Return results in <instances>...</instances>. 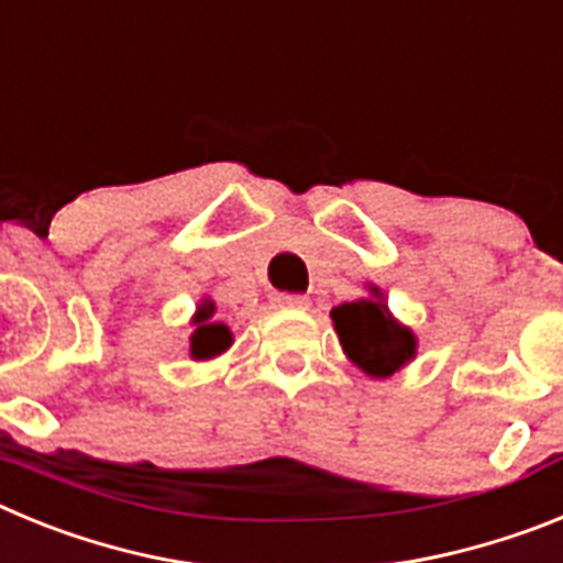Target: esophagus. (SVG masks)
<instances>
[{
    "label": "esophagus",
    "mask_w": 563,
    "mask_h": 563,
    "mask_svg": "<svg viewBox=\"0 0 563 563\" xmlns=\"http://www.w3.org/2000/svg\"><path fill=\"white\" fill-rule=\"evenodd\" d=\"M273 307H282V310H307L310 307V298L298 296V292H273Z\"/></svg>",
    "instance_id": "34e87169"
}]
</instances>
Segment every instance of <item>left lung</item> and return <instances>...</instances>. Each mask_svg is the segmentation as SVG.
Here are the masks:
<instances>
[{
  "instance_id": "obj_1",
  "label": "left lung",
  "mask_w": 563,
  "mask_h": 563,
  "mask_svg": "<svg viewBox=\"0 0 563 563\" xmlns=\"http://www.w3.org/2000/svg\"><path fill=\"white\" fill-rule=\"evenodd\" d=\"M330 318L343 355L350 357L363 375L383 380L417 357L415 330L391 316L386 296L377 285H369V298L332 307Z\"/></svg>"
}]
</instances>
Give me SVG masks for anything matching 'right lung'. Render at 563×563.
Returning a JSON list of instances; mask_svg holds the SVG:
<instances>
[{"label":"right lung","instance_id":"obj_1","mask_svg":"<svg viewBox=\"0 0 563 563\" xmlns=\"http://www.w3.org/2000/svg\"><path fill=\"white\" fill-rule=\"evenodd\" d=\"M213 312H217V305L211 298H202L197 305V312H194V332L188 335V355L194 361H211V357H220L222 352L231 350V327L222 324V321H213Z\"/></svg>","mask_w":563,"mask_h":563}]
</instances>
